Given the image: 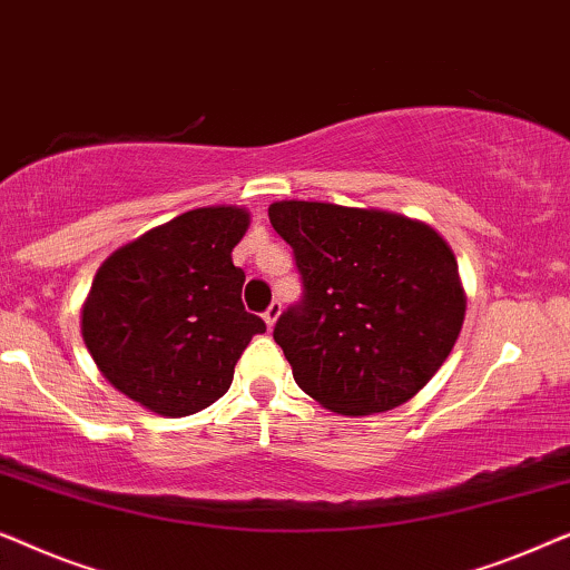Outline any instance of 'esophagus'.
<instances>
[{"label":"esophagus","mask_w":570,"mask_h":570,"mask_svg":"<svg viewBox=\"0 0 570 570\" xmlns=\"http://www.w3.org/2000/svg\"><path fill=\"white\" fill-rule=\"evenodd\" d=\"M279 311H283V306H279V303H277V301H272V303H269V308H267V311H264V324H267V326H269V330H272V326H275V322H277V316H279Z\"/></svg>","instance_id":"34e87169"}]
</instances>
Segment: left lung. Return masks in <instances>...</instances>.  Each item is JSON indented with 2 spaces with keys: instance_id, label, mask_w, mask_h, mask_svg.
I'll return each mask as SVG.
<instances>
[{
  "instance_id": "1",
  "label": "left lung",
  "mask_w": 570,
  "mask_h": 570,
  "mask_svg": "<svg viewBox=\"0 0 570 570\" xmlns=\"http://www.w3.org/2000/svg\"><path fill=\"white\" fill-rule=\"evenodd\" d=\"M269 223L293 248L303 298L275 324L293 379L340 415L412 400L446 361L464 287L431 225L384 209L275 202Z\"/></svg>"
}]
</instances>
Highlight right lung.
<instances>
[{
  "label": "right lung",
  "mask_w": 570,
  "mask_h": 570,
  "mask_svg": "<svg viewBox=\"0 0 570 570\" xmlns=\"http://www.w3.org/2000/svg\"><path fill=\"white\" fill-rule=\"evenodd\" d=\"M244 207H199L116 248L82 306V340L108 384L163 417L205 410L267 326L240 301Z\"/></svg>",
  "instance_id": "right-lung-1"
}]
</instances>
